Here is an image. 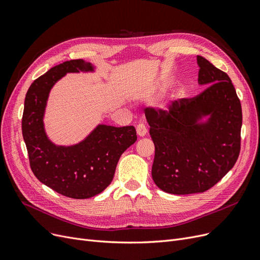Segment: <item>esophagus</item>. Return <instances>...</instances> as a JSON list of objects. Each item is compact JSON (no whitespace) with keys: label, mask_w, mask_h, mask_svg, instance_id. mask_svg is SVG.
<instances>
[{"label":"esophagus","mask_w":260,"mask_h":260,"mask_svg":"<svg viewBox=\"0 0 260 260\" xmlns=\"http://www.w3.org/2000/svg\"><path fill=\"white\" fill-rule=\"evenodd\" d=\"M136 132H137V135L139 136V137H144L146 134H147V127L145 126V124H142V123H140V124H138L137 125V127H136Z\"/></svg>","instance_id":"34e87169"}]
</instances>
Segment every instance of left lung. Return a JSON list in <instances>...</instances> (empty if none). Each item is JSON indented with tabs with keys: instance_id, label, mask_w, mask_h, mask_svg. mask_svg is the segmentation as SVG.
I'll list each match as a JSON object with an SVG mask.
<instances>
[{
	"instance_id": "obj_1",
	"label": "left lung",
	"mask_w": 260,
	"mask_h": 260,
	"mask_svg": "<svg viewBox=\"0 0 260 260\" xmlns=\"http://www.w3.org/2000/svg\"><path fill=\"white\" fill-rule=\"evenodd\" d=\"M199 85H208L169 111L147 108L155 148L152 178L171 194L204 192L236 164L241 147L242 108L227 73L197 57Z\"/></svg>"
}]
</instances>
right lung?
<instances>
[{
    "label": "right lung",
    "mask_w": 260,
    "mask_h": 260,
    "mask_svg": "<svg viewBox=\"0 0 260 260\" xmlns=\"http://www.w3.org/2000/svg\"><path fill=\"white\" fill-rule=\"evenodd\" d=\"M83 59L64 61L41 75L29 87L22 114V136L30 166L45 186L64 197L88 199L110 185L122 153L137 140L134 126L98 124L71 146L56 145L45 132L44 115L51 89L67 73L94 72Z\"/></svg>",
    "instance_id": "1"
}]
</instances>
